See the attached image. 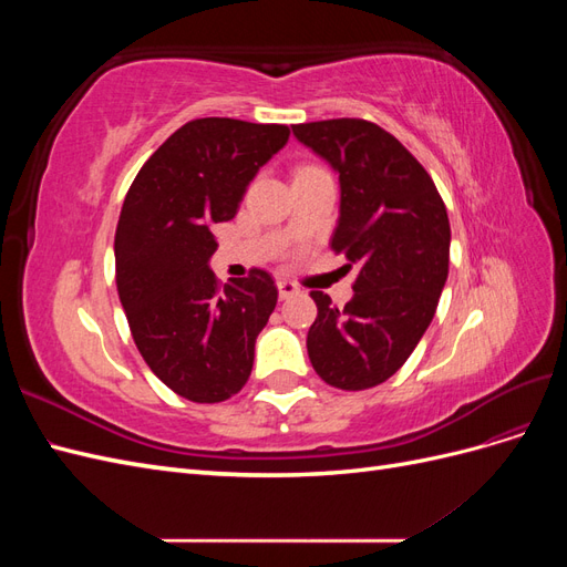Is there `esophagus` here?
Masks as SVG:
<instances>
[{"label":"esophagus","mask_w":567,"mask_h":567,"mask_svg":"<svg viewBox=\"0 0 567 567\" xmlns=\"http://www.w3.org/2000/svg\"><path fill=\"white\" fill-rule=\"evenodd\" d=\"M277 286H279V298H281V300H286V298L298 293V286L290 284V281H279Z\"/></svg>","instance_id":"34e87169"}]
</instances>
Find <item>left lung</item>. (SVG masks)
Segmentation results:
<instances>
[{
    "instance_id": "8db88e82",
    "label": "left lung",
    "mask_w": 567,
    "mask_h": 567,
    "mask_svg": "<svg viewBox=\"0 0 567 567\" xmlns=\"http://www.w3.org/2000/svg\"><path fill=\"white\" fill-rule=\"evenodd\" d=\"M293 134L338 173L331 248L359 265L354 296L342 310L321 290L310 293L317 319L307 354L333 388L381 385L435 317L450 274L447 208L423 165L369 120H319L293 125Z\"/></svg>"
}]
</instances>
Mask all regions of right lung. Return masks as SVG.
<instances>
[{"instance_id":"1","label":"right lung","mask_w":567,"mask_h":567,"mask_svg":"<svg viewBox=\"0 0 567 567\" xmlns=\"http://www.w3.org/2000/svg\"><path fill=\"white\" fill-rule=\"evenodd\" d=\"M286 125L200 117L144 163L120 210L115 284L136 350L179 398L225 402L252 371L255 340L277 307L265 269L221 288L213 227L234 219L248 184L288 142Z\"/></svg>"}]
</instances>
